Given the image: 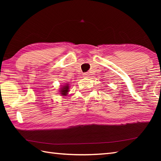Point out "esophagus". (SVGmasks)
I'll return each instance as SVG.
<instances>
[{
	"instance_id": "1",
	"label": "esophagus",
	"mask_w": 161,
	"mask_h": 161,
	"mask_svg": "<svg viewBox=\"0 0 161 161\" xmlns=\"http://www.w3.org/2000/svg\"><path fill=\"white\" fill-rule=\"evenodd\" d=\"M88 76V73H84L83 74V77H87Z\"/></svg>"
}]
</instances>
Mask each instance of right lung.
<instances>
[{
	"instance_id": "obj_1",
	"label": "right lung",
	"mask_w": 161,
	"mask_h": 161,
	"mask_svg": "<svg viewBox=\"0 0 161 161\" xmlns=\"http://www.w3.org/2000/svg\"><path fill=\"white\" fill-rule=\"evenodd\" d=\"M69 86H68V84H66V86H64L63 88H61L60 92L61 95H64V96H66V95L68 94L67 93L68 92V89H69Z\"/></svg>"
}]
</instances>
